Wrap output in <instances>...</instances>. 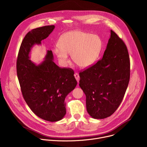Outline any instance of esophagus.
<instances>
[{"label": "esophagus", "instance_id": "obj_1", "mask_svg": "<svg viewBox=\"0 0 147 147\" xmlns=\"http://www.w3.org/2000/svg\"><path fill=\"white\" fill-rule=\"evenodd\" d=\"M74 77H75V78H76V79L77 81L78 82H79V80H80V77H79V75H78V73H76L74 74Z\"/></svg>", "mask_w": 147, "mask_h": 147}]
</instances>
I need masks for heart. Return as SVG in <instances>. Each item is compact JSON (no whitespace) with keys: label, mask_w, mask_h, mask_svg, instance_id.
I'll list each match as a JSON object with an SVG mask.
<instances>
[{"label":"heart","mask_w":147,"mask_h":147,"mask_svg":"<svg viewBox=\"0 0 147 147\" xmlns=\"http://www.w3.org/2000/svg\"><path fill=\"white\" fill-rule=\"evenodd\" d=\"M102 43L95 35L80 31H71L63 34L59 44L53 48L59 63L66 66L69 63V54L72 60L81 68L91 66L99 57Z\"/></svg>","instance_id":"obj_1"}]
</instances>
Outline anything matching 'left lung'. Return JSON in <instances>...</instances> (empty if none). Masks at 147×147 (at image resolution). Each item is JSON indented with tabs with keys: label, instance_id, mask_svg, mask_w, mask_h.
Here are the masks:
<instances>
[{
	"label": "left lung",
	"instance_id": "8db88e82",
	"mask_svg": "<svg viewBox=\"0 0 147 147\" xmlns=\"http://www.w3.org/2000/svg\"><path fill=\"white\" fill-rule=\"evenodd\" d=\"M130 59L126 46L111 30L103 57L79 73V86L86 96V107L94 119L111 116L121 103L130 80Z\"/></svg>",
	"mask_w": 147,
	"mask_h": 147
}]
</instances>
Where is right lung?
<instances>
[{
  "mask_svg": "<svg viewBox=\"0 0 147 147\" xmlns=\"http://www.w3.org/2000/svg\"><path fill=\"white\" fill-rule=\"evenodd\" d=\"M55 26L29 31L21 44L17 60V74L23 96L31 110L39 117L57 121L66 113L65 100L77 82L71 69L60 68L53 61L52 51H47L44 60L36 65L30 60L32 48L41 45Z\"/></svg>",
  "mask_w": 147,
  "mask_h": 147,
  "instance_id": "1",
  "label": "right lung"
}]
</instances>
